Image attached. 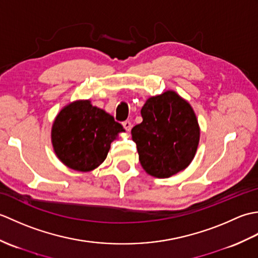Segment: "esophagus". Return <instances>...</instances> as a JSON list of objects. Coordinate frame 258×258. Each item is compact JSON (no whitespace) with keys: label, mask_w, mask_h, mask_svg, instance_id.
<instances>
[{"label":"esophagus","mask_w":258,"mask_h":258,"mask_svg":"<svg viewBox=\"0 0 258 258\" xmlns=\"http://www.w3.org/2000/svg\"><path fill=\"white\" fill-rule=\"evenodd\" d=\"M123 127L127 131V132H130L131 128H132V123H131L130 120H125V122H123Z\"/></svg>","instance_id":"1"}]
</instances>
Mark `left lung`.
<instances>
[{"label":"left lung","mask_w":258,"mask_h":258,"mask_svg":"<svg viewBox=\"0 0 258 258\" xmlns=\"http://www.w3.org/2000/svg\"><path fill=\"white\" fill-rule=\"evenodd\" d=\"M141 114L143 122L131 134L144 171L158 178L184 171L196 154L201 134L190 104L168 90L147 98Z\"/></svg>","instance_id":"8db88e82"}]
</instances>
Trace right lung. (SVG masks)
I'll use <instances>...</instances> for the list:
<instances>
[{
	"instance_id": "1",
	"label": "right lung",
	"mask_w": 258,
	"mask_h": 258,
	"mask_svg": "<svg viewBox=\"0 0 258 258\" xmlns=\"http://www.w3.org/2000/svg\"><path fill=\"white\" fill-rule=\"evenodd\" d=\"M125 132L112 115L93 106L90 100L65 105L51 130L53 150L65 166L78 172H91L105 161L111 143Z\"/></svg>"
}]
</instances>
